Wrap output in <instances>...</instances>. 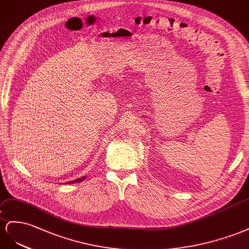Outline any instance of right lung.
Instances as JSON below:
<instances>
[{
  "instance_id": "obj_1",
  "label": "right lung",
  "mask_w": 249,
  "mask_h": 249,
  "mask_svg": "<svg viewBox=\"0 0 249 249\" xmlns=\"http://www.w3.org/2000/svg\"><path fill=\"white\" fill-rule=\"evenodd\" d=\"M85 177H87V176H83V177H80V178H77V179H74V180L68 181V182H66V183H76V182H80V181H82V180L85 179Z\"/></svg>"
}]
</instances>
